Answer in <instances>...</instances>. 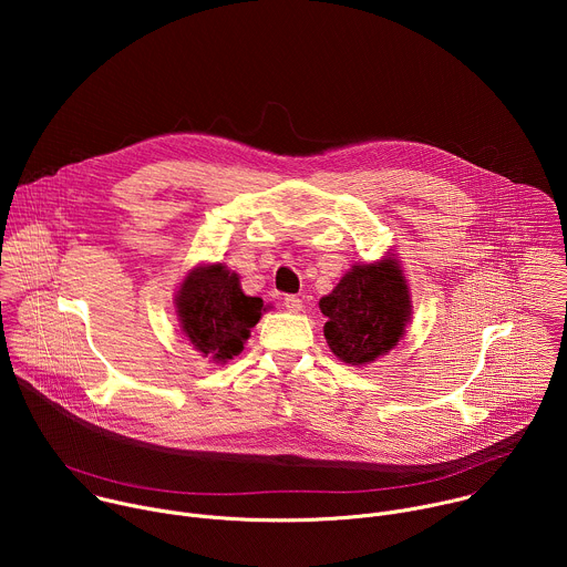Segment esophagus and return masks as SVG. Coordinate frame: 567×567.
Listing matches in <instances>:
<instances>
[{
    "instance_id": "obj_1",
    "label": "esophagus",
    "mask_w": 567,
    "mask_h": 567,
    "mask_svg": "<svg viewBox=\"0 0 567 567\" xmlns=\"http://www.w3.org/2000/svg\"><path fill=\"white\" fill-rule=\"evenodd\" d=\"M282 305L289 309V311H300L302 309V300L298 296H285Z\"/></svg>"
}]
</instances>
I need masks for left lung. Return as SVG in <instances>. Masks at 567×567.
<instances>
[{
    "instance_id": "left-lung-1",
    "label": "left lung",
    "mask_w": 567,
    "mask_h": 567,
    "mask_svg": "<svg viewBox=\"0 0 567 567\" xmlns=\"http://www.w3.org/2000/svg\"><path fill=\"white\" fill-rule=\"evenodd\" d=\"M318 307L328 316L322 332L330 350L350 365L385 354L411 318L409 287L392 258L354 267Z\"/></svg>"
}]
</instances>
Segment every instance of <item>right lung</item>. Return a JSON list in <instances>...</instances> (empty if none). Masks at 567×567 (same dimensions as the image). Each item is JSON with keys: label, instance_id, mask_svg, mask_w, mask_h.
<instances>
[{"label": "right lung", "instance_id": "obj_1", "mask_svg": "<svg viewBox=\"0 0 567 567\" xmlns=\"http://www.w3.org/2000/svg\"><path fill=\"white\" fill-rule=\"evenodd\" d=\"M262 307V298L245 296L237 276L221 265L195 269L177 293L184 332L199 352L217 361L241 352Z\"/></svg>", "mask_w": 567, "mask_h": 567}]
</instances>
